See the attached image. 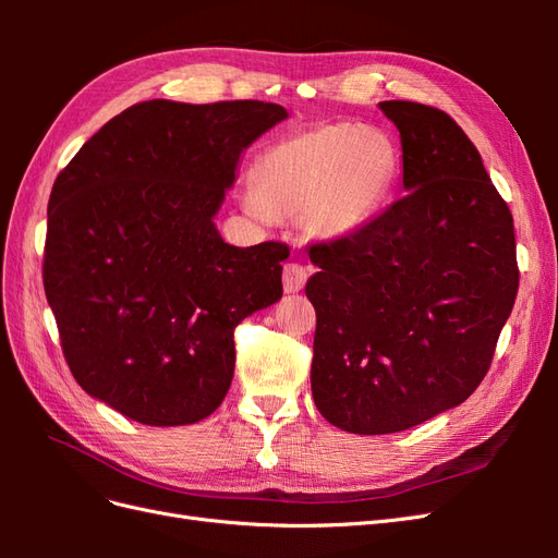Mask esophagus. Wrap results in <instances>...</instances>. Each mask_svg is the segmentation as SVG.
I'll return each mask as SVG.
<instances>
[{"mask_svg":"<svg viewBox=\"0 0 558 558\" xmlns=\"http://www.w3.org/2000/svg\"><path fill=\"white\" fill-rule=\"evenodd\" d=\"M310 279V267L302 263H286L283 265V289L286 293H298L305 289V283Z\"/></svg>","mask_w":558,"mask_h":558,"instance_id":"esophagus-1","label":"esophagus"}]
</instances>
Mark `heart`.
I'll return each mask as SVG.
<instances>
[{
	"mask_svg": "<svg viewBox=\"0 0 558 558\" xmlns=\"http://www.w3.org/2000/svg\"><path fill=\"white\" fill-rule=\"evenodd\" d=\"M398 177L393 144L375 130L326 123L291 134L253 162L256 207L275 218H300L330 238L367 226Z\"/></svg>",
	"mask_w": 558,
	"mask_h": 558,
	"instance_id": "obj_1",
	"label": "heart"
}]
</instances>
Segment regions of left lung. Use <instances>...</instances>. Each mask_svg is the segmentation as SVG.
I'll return each mask as SVG.
<instances>
[{
  "label": "left lung",
  "mask_w": 558,
  "mask_h": 558,
  "mask_svg": "<svg viewBox=\"0 0 558 558\" xmlns=\"http://www.w3.org/2000/svg\"><path fill=\"white\" fill-rule=\"evenodd\" d=\"M400 132L404 195L314 244L312 396L332 426L400 433L461 404L492 365L519 289L512 214L445 111L379 102Z\"/></svg>",
  "instance_id": "obj_1"
}]
</instances>
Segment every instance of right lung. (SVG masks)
Here are the masks:
<instances>
[{"mask_svg": "<svg viewBox=\"0 0 558 558\" xmlns=\"http://www.w3.org/2000/svg\"><path fill=\"white\" fill-rule=\"evenodd\" d=\"M283 107L150 99L81 146L48 199L44 289L88 396L146 426L223 402L234 328L281 298L289 246H230L214 216L242 150Z\"/></svg>", "mask_w": 558, "mask_h": 558, "instance_id": "1", "label": "right lung"}]
</instances>
